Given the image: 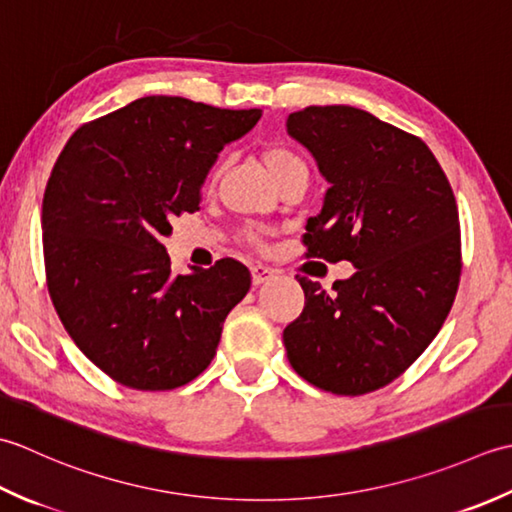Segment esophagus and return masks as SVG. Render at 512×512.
I'll use <instances>...</instances> for the list:
<instances>
[{
  "label": "esophagus",
  "mask_w": 512,
  "mask_h": 512,
  "mask_svg": "<svg viewBox=\"0 0 512 512\" xmlns=\"http://www.w3.org/2000/svg\"><path fill=\"white\" fill-rule=\"evenodd\" d=\"M276 269L274 267H267V265H254L252 267V283L254 285H263L267 280L274 278Z\"/></svg>",
  "instance_id": "34e87169"
}]
</instances>
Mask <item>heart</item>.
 Returning a JSON list of instances; mask_svg holds the SVG:
<instances>
[{
    "instance_id": "b5f03b06",
    "label": "heart",
    "mask_w": 512,
    "mask_h": 512,
    "mask_svg": "<svg viewBox=\"0 0 512 512\" xmlns=\"http://www.w3.org/2000/svg\"><path fill=\"white\" fill-rule=\"evenodd\" d=\"M263 161H265V168L269 170V174L274 176V181L278 179V176H283L285 172L300 168V165H305V163H302L300 156H296L294 152L287 150V148H280V145L267 148L263 152Z\"/></svg>"
}]
</instances>
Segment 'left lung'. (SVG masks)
<instances>
[{
	"label": "left lung",
	"mask_w": 512,
	"mask_h": 512,
	"mask_svg": "<svg viewBox=\"0 0 512 512\" xmlns=\"http://www.w3.org/2000/svg\"><path fill=\"white\" fill-rule=\"evenodd\" d=\"M287 134L329 183L305 245L356 274L331 291L296 276L305 309L285 327L289 364L336 395L384 387L422 356L460 285V216L444 170L413 134L351 106L289 114Z\"/></svg>",
	"instance_id": "1"
}]
</instances>
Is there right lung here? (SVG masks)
Returning a JSON list of instances; mask_svg holds the SVG:
<instances>
[{"instance_id": "obj_1", "label": "right lung", "mask_w": 512, "mask_h": 512, "mask_svg": "<svg viewBox=\"0 0 512 512\" xmlns=\"http://www.w3.org/2000/svg\"><path fill=\"white\" fill-rule=\"evenodd\" d=\"M260 114L143 97L81 125L61 150L41 207L48 291L83 356L123 387L192 382L249 291L234 258L172 276L163 238L174 216L198 210L218 152Z\"/></svg>"}]
</instances>
